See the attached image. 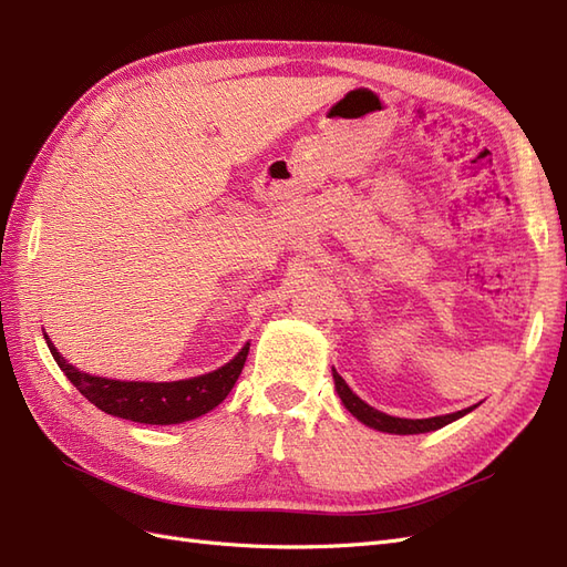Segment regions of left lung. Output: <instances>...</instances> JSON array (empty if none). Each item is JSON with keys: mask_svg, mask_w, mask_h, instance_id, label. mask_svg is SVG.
I'll use <instances>...</instances> for the list:
<instances>
[{"mask_svg": "<svg viewBox=\"0 0 567 567\" xmlns=\"http://www.w3.org/2000/svg\"><path fill=\"white\" fill-rule=\"evenodd\" d=\"M333 381H336V390L340 394L342 404L350 411L352 416H357L364 425L375 427V431H383V433H394V435H416V433H431L437 431V427L447 425L461 416H466L468 411H473L475 406H468L463 411H456V414H447V416H433V419H394L383 414V411L369 406L367 402H362L357 398V394L350 390V385L342 381V375L333 369Z\"/></svg>", "mask_w": 567, "mask_h": 567, "instance_id": "left-lung-1", "label": "left lung"}]
</instances>
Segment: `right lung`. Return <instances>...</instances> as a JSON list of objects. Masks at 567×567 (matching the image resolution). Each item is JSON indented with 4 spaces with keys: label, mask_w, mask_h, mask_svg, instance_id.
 <instances>
[{
    "label": "right lung",
    "mask_w": 567,
    "mask_h": 567,
    "mask_svg": "<svg viewBox=\"0 0 567 567\" xmlns=\"http://www.w3.org/2000/svg\"><path fill=\"white\" fill-rule=\"evenodd\" d=\"M47 346L51 357L56 359L61 371L68 375L84 398L94 406L106 411L111 416L127 419L134 423H151V425H169V423H184L208 414L221 400L231 392L238 375L244 371L246 357L250 346L238 352L229 364L221 369L198 375V379L188 381H173V383H140V381H111L101 379V375L82 373L71 367L65 359L56 352L54 342L47 336Z\"/></svg>",
    "instance_id": "right-lung-1"
}]
</instances>
